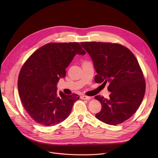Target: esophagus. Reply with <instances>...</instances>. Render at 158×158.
<instances>
[{"label": "esophagus", "mask_w": 158, "mask_h": 158, "mask_svg": "<svg viewBox=\"0 0 158 158\" xmlns=\"http://www.w3.org/2000/svg\"><path fill=\"white\" fill-rule=\"evenodd\" d=\"M81 98L84 99V100H89V99L91 98V97H90L86 96V95H82L81 96Z\"/></svg>", "instance_id": "1"}]
</instances>
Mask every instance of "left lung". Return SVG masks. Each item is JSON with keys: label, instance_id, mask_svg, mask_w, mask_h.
Instances as JSON below:
<instances>
[{"label": "left lung", "instance_id": "8db88e82", "mask_svg": "<svg viewBox=\"0 0 158 158\" xmlns=\"http://www.w3.org/2000/svg\"><path fill=\"white\" fill-rule=\"evenodd\" d=\"M92 58L97 75V83L108 84L109 98L101 95V111L95 117L109 125H118L129 119L138 109L145 92V82L135 55L122 45L82 42Z\"/></svg>", "mask_w": 158, "mask_h": 158}]
</instances>
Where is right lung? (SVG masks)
I'll list each match as a JSON object with an SVG mask.
<instances>
[{"instance_id":"obj_1","label":"right lung","mask_w":158,"mask_h":158,"mask_svg":"<svg viewBox=\"0 0 158 158\" xmlns=\"http://www.w3.org/2000/svg\"><path fill=\"white\" fill-rule=\"evenodd\" d=\"M86 52L77 42L50 43L33 53L20 72L18 88L25 110L41 126H51L70 115L76 94L57 93V84L76 54Z\"/></svg>"}]
</instances>
